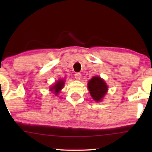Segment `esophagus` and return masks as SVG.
Returning a JSON list of instances; mask_svg holds the SVG:
<instances>
[{
  "mask_svg": "<svg viewBox=\"0 0 152 152\" xmlns=\"http://www.w3.org/2000/svg\"><path fill=\"white\" fill-rule=\"evenodd\" d=\"M74 76H75V78H76V80H79L81 77V74H80V73H76V74H74Z\"/></svg>",
  "mask_w": 152,
  "mask_h": 152,
  "instance_id": "1",
  "label": "esophagus"
}]
</instances>
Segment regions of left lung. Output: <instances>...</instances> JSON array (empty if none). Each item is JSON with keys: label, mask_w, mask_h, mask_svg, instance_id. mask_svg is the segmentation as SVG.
Returning a JSON list of instances; mask_svg holds the SVG:
<instances>
[{"label": "left lung", "mask_w": 152, "mask_h": 152, "mask_svg": "<svg viewBox=\"0 0 152 152\" xmlns=\"http://www.w3.org/2000/svg\"><path fill=\"white\" fill-rule=\"evenodd\" d=\"M88 88L91 96L96 102L102 100L108 90L105 81L99 76H94L88 81Z\"/></svg>", "instance_id": "1"}]
</instances>
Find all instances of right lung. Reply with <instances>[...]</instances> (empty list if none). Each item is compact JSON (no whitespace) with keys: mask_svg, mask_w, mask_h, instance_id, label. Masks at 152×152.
I'll use <instances>...</instances> for the list:
<instances>
[{"mask_svg":"<svg viewBox=\"0 0 152 152\" xmlns=\"http://www.w3.org/2000/svg\"><path fill=\"white\" fill-rule=\"evenodd\" d=\"M64 85V80H59V81H57V83L54 85L53 86H52L51 88H50V91H54L53 93H55L56 95H57L59 91L61 90V88H63Z\"/></svg>","mask_w":152,"mask_h":152,"instance_id":"add662e5","label":"right lung"}]
</instances>
